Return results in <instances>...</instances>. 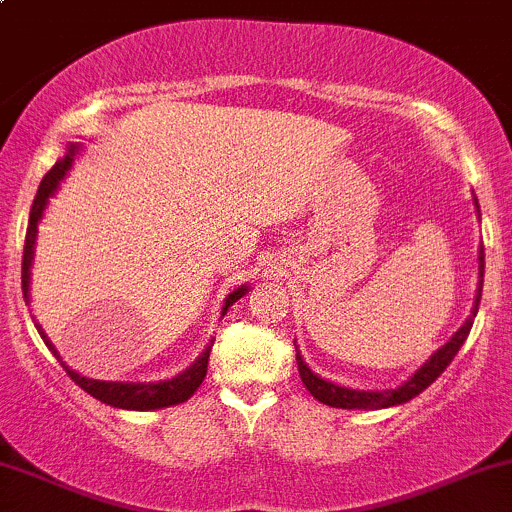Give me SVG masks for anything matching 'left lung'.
<instances>
[{"instance_id":"obj_1","label":"left lung","mask_w":512,"mask_h":512,"mask_svg":"<svg viewBox=\"0 0 512 512\" xmlns=\"http://www.w3.org/2000/svg\"><path fill=\"white\" fill-rule=\"evenodd\" d=\"M474 204H476V209H479V201H476V196H474ZM479 277H481L479 291H476V301H474V308H471L469 320H466L462 328L452 335V340H449L447 345H442L440 350H437L435 355H432L428 362H425L423 367H420L418 372L411 376V379L403 381L398 389H386V391L345 389V386H338V384H333V381H325V379H320L318 374H313L311 369H308V364L303 362V357L296 352V364H299V374H301L303 386L311 391L313 398H318L320 403H325V406L347 408V411H352V408H359V411H376V408H391V406H401V403H408L411 398L418 396V393H423L425 389H428L432 381L445 372V369L449 367V362H452L454 355L459 352V347L464 345L471 325H474L476 311H479V301H481V286H484V247L479 250Z\"/></svg>"}]
</instances>
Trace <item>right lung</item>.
I'll use <instances>...</instances> for the list:
<instances>
[{
  "label": "right lung",
  "instance_id": "obj_1",
  "mask_svg": "<svg viewBox=\"0 0 512 512\" xmlns=\"http://www.w3.org/2000/svg\"><path fill=\"white\" fill-rule=\"evenodd\" d=\"M80 145H70L67 148V155L60 157L53 167H50L46 177H43L41 187H38L36 199H33L31 213H28V228H26V243H24V260H21V289H24V299L28 301V284H31V265H33V250H36V233H38V221L43 218V211H46L48 199L55 194V189L60 187V182L65 179L67 170L72 167V160H75ZM247 286H240L233 294H228L226 306H223L221 316H226V311L233 306L240 296H245ZM38 335H41L43 342L48 345V350L58 357V362L63 364V369L75 381L80 389H84L89 396H94L97 401L106 403V406L114 408H126V411H155V408H167L177 406V403H184L187 398L194 396V391L199 389L201 381L206 376V367H209V352L211 347H206L201 352L199 359L189 369H184L182 374L172 376L167 381H155V384H143V381H99V379H87V376H80L75 369H70L60 359L58 350L53 347V342L48 340V335L43 333L41 325H36Z\"/></svg>",
  "mask_w": 512,
  "mask_h": 512
}]
</instances>
